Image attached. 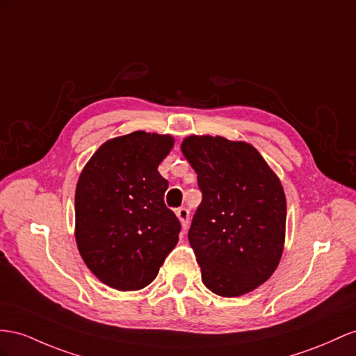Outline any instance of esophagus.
I'll return each mask as SVG.
<instances>
[{"label": "esophagus", "mask_w": 356, "mask_h": 356, "mask_svg": "<svg viewBox=\"0 0 356 356\" xmlns=\"http://www.w3.org/2000/svg\"><path fill=\"white\" fill-rule=\"evenodd\" d=\"M176 215L181 222V227H184V230L188 229V222H189V211L186 207H179L176 211Z\"/></svg>", "instance_id": "34e87169"}]
</instances>
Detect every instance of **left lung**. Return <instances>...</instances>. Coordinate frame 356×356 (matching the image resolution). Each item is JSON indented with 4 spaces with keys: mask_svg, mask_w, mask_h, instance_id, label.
<instances>
[{
    "mask_svg": "<svg viewBox=\"0 0 356 356\" xmlns=\"http://www.w3.org/2000/svg\"><path fill=\"white\" fill-rule=\"evenodd\" d=\"M181 152L203 194L188 233L203 282L224 298L248 293L277 269L284 247L280 180L247 143L193 135Z\"/></svg>",
    "mask_w": 356,
    "mask_h": 356,
    "instance_id": "left-lung-1",
    "label": "left lung"
}]
</instances>
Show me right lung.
Here are the masks:
<instances>
[{
  "mask_svg": "<svg viewBox=\"0 0 356 356\" xmlns=\"http://www.w3.org/2000/svg\"><path fill=\"white\" fill-rule=\"evenodd\" d=\"M171 147L170 135L136 131L100 145L81 172L78 250L109 287L149 286L179 241L180 221L163 202L168 180L158 171Z\"/></svg>",
  "mask_w": 356,
  "mask_h": 356,
  "instance_id": "right-lung-1",
  "label": "right lung"
}]
</instances>
